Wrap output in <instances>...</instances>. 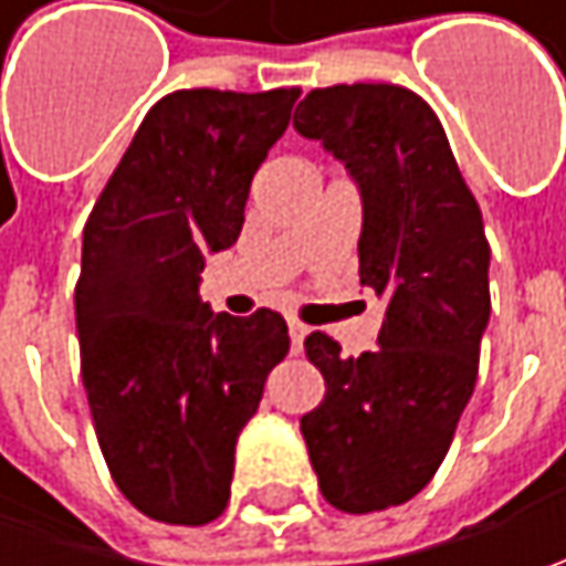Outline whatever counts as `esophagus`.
I'll list each match as a JSON object with an SVG mask.
<instances>
[{
	"instance_id": "obj_1",
	"label": "esophagus",
	"mask_w": 566,
	"mask_h": 566,
	"mask_svg": "<svg viewBox=\"0 0 566 566\" xmlns=\"http://www.w3.org/2000/svg\"><path fill=\"white\" fill-rule=\"evenodd\" d=\"M308 337V327L302 321L290 317V339H293V353H302V343Z\"/></svg>"
}]
</instances>
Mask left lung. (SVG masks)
Masks as SVG:
<instances>
[{"mask_svg":"<svg viewBox=\"0 0 566 566\" xmlns=\"http://www.w3.org/2000/svg\"><path fill=\"white\" fill-rule=\"evenodd\" d=\"M293 128L346 166L361 198L359 276L384 298L378 349L343 359L305 339L327 394L302 438L327 504H406L444 463L489 327L482 213L431 106L397 84H337L298 103Z\"/></svg>","mask_w":566,"mask_h":566,"instance_id":"obj_1","label":"left lung"}]
</instances>
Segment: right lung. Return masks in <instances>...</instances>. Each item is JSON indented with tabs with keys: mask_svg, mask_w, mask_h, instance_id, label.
Returning a JSON list of instances; mask_svg holds the SVG:
<instances>
[{
	"mask_svg": "<svg viewBox=\"0 0 566 566\" xmlns=\"http://www.w3.org/2000/svg\"><path fill=\"white\" fill-rule=\"evenodd\" d=\"M298 94H166L87 217L81 378L103 460L150 520L205 526L227 511L235 441L290 353L276 312L213 315L198 290L207 254L235 245L251 179Z\"/></svg>",
	"mask_w": 566,
	"mask_h": 566,
	"instance_id": "add662e5",
	"label": "right lung"
}]
</instances>
